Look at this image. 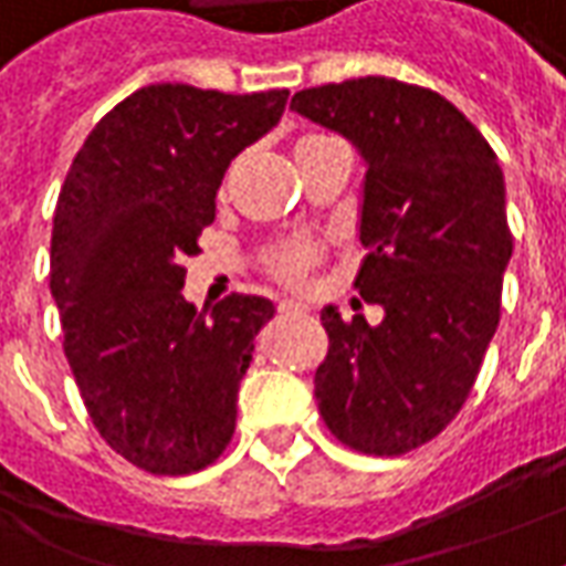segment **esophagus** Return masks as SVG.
Wrapping results in <instances>:
<instances>
[{"mask_svg": "<svg viewBox=\"0 0 566 566\" xmlns=\"http://www.w3.org/2000/svg\"><path fill=\"white\" fill-rule=\"evenodd\" d=\"M279 312H282V315H306V306H303V303H294V300H282V303H279Z\"/></svg>", "mask_w": 566, "mask_h": 566, "instance_id": "obj_1", "label": "esophagus"}]
</instances>
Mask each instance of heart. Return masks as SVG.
<instances>
[{"mask_svg":"<svg viewBox=\"0 0 566 566\" xmlns=\"http://www.w3.org/2000/svg\"><path fill=\"white\" fill-rule=\"evenodd\" d=\"M322 140V134H306L296 140V149ZM324 239L322 235H312V232H294L287 239H279L266 251V270L275 282L282 284H306L310 282L312 270L318 266V260L324 256Z\"/></svg>","mask_w":566,"mask_h":566,"instance_id":"1","label":"heart"}]
</instances>
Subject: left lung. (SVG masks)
<instances>
[{"label":"left lung","mask_w":566,"mask_h":566,"mask_svg":"<svg viewBox=\"0 0 566 566\" xmlns=\"http://www.w3.org/2000/svg\"><path fill=\"white\" fill-rule=\"evenodd\" d=\"M291 109L365 156L355 291L386 312L377 327L322 312L315 401L346 448L401 457L453 422L496 334L512 256L503 168L457 106L398 78L296 91Z\"/></svg>","instance_id":"1"}]
</instances>
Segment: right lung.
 <instances>
[{
    "label": "right lung",
    "mask_w": 566,
    "mask_h": 566,
    "mask_svg": "<svg viewBox=\"0 0 566 566\" xmlns=\"http://www.w3.org/2000/svg\"><path fill=\"white\" fill-rule=\"evenodd\" d=\"M287 91L146 85L106 113L66 171L51 229L63 355L94 429L153 475H192L235 432L263 296L184 300V256L214 223L229 161L282 118Z\"/></svg>",
    "instance_id": "obj_1"
}]
</instances>
